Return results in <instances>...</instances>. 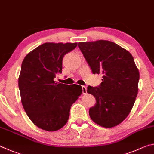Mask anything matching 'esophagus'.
Returning <instances> with one entry per match:
<instances>
[{"label": "esophagus", "mask_w": 154, "mask_h": 154, "mask_svg": "<svg viewBox=\"0 0 154 154\" xmlns=\"http://www.w3.org/2000/svg\"><path fill=\"white\" fill-rule=\"evenodd\" d=\"M82 93L83 94H86L87 92V88L85 86H82Z\"/></svg>", "instance_id": "esophagus-1"}]
</instances>
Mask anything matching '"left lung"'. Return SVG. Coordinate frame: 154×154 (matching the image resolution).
<instances>
[{
	"mask_svg": "<svg viewBox=\"0 0 154 154\" xmlns=\"http://www.w3.org/2000/svg\"><path fill=\"white\" fill-rule=\"evenodd\" d=\"M78 46L93 74L103 75L99 87L87 88L96 99L89 109L91 118L105 128L118 125L131 112L138 93L139 72L133 57L108 40L79 42Z\"/></svg>",
	"mask_w": 154,
	"mask_h": 154,
	"instance_id": "obj_1",
	"label": "left lung"
}]
</instances>
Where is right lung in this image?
<instances>
[{
	"mask_svg": "<svg viewBox=\"0 0 154 154\" xmlns=\"http://www.w3.org/2000/svg\"><path fill=\"white\" fill-rule=\"evenodd\" d=\"M77 43L46 42L29 52L21 63L18 80L21 101L38 127L56 131L67 123L72 104L82 93L81 86L56 82L62 60Z\"/></svg>",
	"mask_w": 154,
	"mask_h": 154,
	"instance_id": "add662e5",
	"label": "right lung"
}]
</instances>
